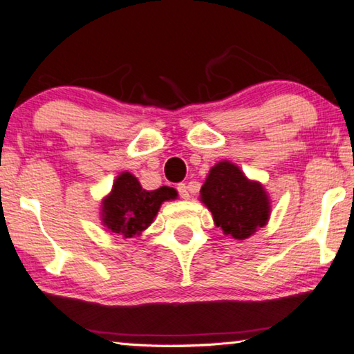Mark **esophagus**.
<instances>
[{"label":"esophagus","instance_id":"obj_1","mask_svg":"<svg viewBox=\"0 0 354 354\" xmlns=\"http://www.w3.org/2000/svg\"><path fill=\"white\" fill-rule=\"evenodd\" d=\"M178 194H179V196H181L183 200H189L190 198V195H189V190H187V185L185 184H178Z\"/></svg>","mask_w":354,"mask_h":354}]
</instances>
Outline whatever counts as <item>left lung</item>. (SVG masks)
<instances>
[{
    "label": "left lung",
    "mask_w": 354,
    "mask_h": 354,
    "mask_svg": "<svg viewBox=\"0 0 354 354\" xmlns=\"http://www.w3.org/2000/svg\"><path fill=\"white\" fill-rule=\"evenodd\" d=\"M200 194L215 226L237 241L253 236L270 217V200L263 185L251 181L230 160L212 167Z\"/></svg>",
    "instance_id": "8db88e82"
}]
</instances>
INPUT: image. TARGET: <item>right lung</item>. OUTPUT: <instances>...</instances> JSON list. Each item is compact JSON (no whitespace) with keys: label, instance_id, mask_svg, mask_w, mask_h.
<instances>
[{"label":"right lung","instance_id":"add662e5","mask_svg":"<svg viewBox=\"0 0 354 354\" xmlns=\"http://www.w3.org/2000/svg\"><path fill=\"white\" fill-rule=\"evenodd\" d=\"M178 192L171 187L145 190L134 175L123 171L113 181L111 194L101 201V220L111 232L124 239L142 234L153 223L164 201L175 200Z\"/></svg>","mask_w":354,"mask_h":354}]
</instances>
